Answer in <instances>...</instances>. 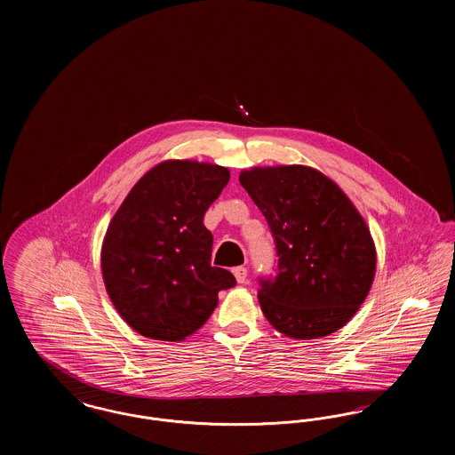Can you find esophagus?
Masks as SVG:
<instances>
[{"mask_svg": "<svg viewBox=\"0 0 455 455\" xmlns=\"http://www.w3.org/2000/svg\"><path fill=\"white\" fill-rule=\"evenodd\" d=\"M234 275H235L238 283H245V280H247V267L245 266L234 267Z\"/></svg>", "mask_w": 455, "mask_h": 455, "instance_id": "esophagus-1", "label": "esophagus"}]
</instances>
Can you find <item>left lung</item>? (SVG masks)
<instances>
[{
    "label": "left lung",
    "mask_w": 455,
    "mask_h": 455,
    "mask_svg": "<svg viewBox=\"0 0 455 455\" xmlns=\"http://www.w3.org/2000/svg\"><path fill=\"white\" fill-rule=\"evenodd\" d=\"M276 249L275 275L260 276V308L275 329L312 339L341 329L367 299L375 245L347 195L310 167L240 173Z\"/></svg>",
    "instance_id": "8db88e82"
}]
</instances>
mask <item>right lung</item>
<instances>
[{"label":"right lung","instance_id":"obj_1","mask_svg":"<svg viewBox=\"0 0 455 455\" xmlns=\"http://www.w3.org/2000/svg\"><path fill=\"white\" fill-rule=\"evenodd\" d=\"M230 179L225 167L164 162L145 173L112 218L102 275L121 317L140 334L180 341L208 321L234 275L212 266L203 218Z\"/></svg>","mask_w":455,"mask_h":455}]
</instances>
